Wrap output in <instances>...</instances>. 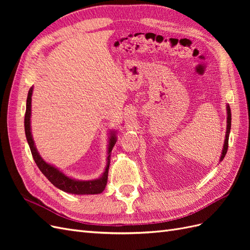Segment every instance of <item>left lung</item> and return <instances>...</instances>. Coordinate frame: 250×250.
<instances>
[{
  "label": "left lung",
  "mask_w": 250,
  "mask_h": 250,
  "mask_svg": "<svg viewBox=\"0 0 250 250\" xmlns=\"http://www.w3.org/2000/svg\"><path fill=\"white\" fill-rule=\"evenodd\" d=\"M226 115H228V118H226V133H225V140L223 144V149L220 156V162L223 161V158L226 152H228V148H229V132H230V127H231V112H230V107L229 104H226Z\"/></svg>",
  "instance_id": "obj_1"
}]
</instances>
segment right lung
<instances>
[{"label": "right lung", "instance_id": "1", "mask_svg": "<svg viewBox=\"0 0 250 250\" xmlns=\"http://www.w3.org/2000/svg\"><path fill=\"white\" fill-rule=\"evenodd\" d=\"M32 93L33 87L29 89L27 103H26V113H25V133L28 145L31 150L33 160L36 163L37 167L42 171L44 176L52 185H54L59 190H62L65 193L76 194V195H93V194H100L105 190V187L107 184L108 177V169L110 164L111 157V150L115 146L117 142V132L116 130L109 131V140H108V147H107V157H106V167H105L104 172L100 177L92 180H79L67 176L62 171H60L55 166H53L47 163L43 158L40 155L39 151L36 149L34 144V140L31 132V101H32Z\"/></svg>", "mask_w": 250, "mask_h": 250}]
</instances>
